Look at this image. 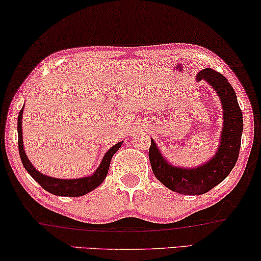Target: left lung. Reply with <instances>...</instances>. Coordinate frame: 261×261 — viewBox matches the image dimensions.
<instances>
[{
  "instance_id": "1",
  "label": "left lung",
  "mask_w": 261,
  "mask_h": 261,
  "mask_svg": "<svg viewBox=\"0 0 261 261\" xmlns=\"http://www.w3.org/2000/svg\"><path fill=\"white\" fill-rule=\"evenodd\" d=\"M196 81L208 83L219 96L223 108V127L216 153L199 166L182 168L171 164L152 138L149 150L151 168L155 178L171 191L188 196L208 192L230 174L238 161L244 127L243 114L234 89L221 73L206 68L197 73Z\"/></svg>"
}]
</instances>
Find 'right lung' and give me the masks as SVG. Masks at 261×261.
<instances>
[{
  "instance_id": "right-lung-1",
  "label": "right lung",
  "mask_w": 261,
  "mask_h": 261,
  "mask_svg": "<svg viewBox=\"0 0 261 261\" xmlns=\"http://www.w3.org/2000/svg\"><path fill=\"white\" fill-rule=\"evenodd\" d=\"M24 108V106H23ZM23 108L18 114V120H17V134H18V151L19 155H21L22 164L24 169L28 171V173L31 177L43 188L45 191L55 194V196H62V197H81L84 196L92 190L102 184L106 179L109 166H110V162L112 155L117 152L118 149L122 146L123 142H119L111 146L110 149L107 151L104 157L100 162L98 168L96 169L95 172L88 177L76 178V179H61V178H55L46 176V174L41 173L40 171L35 169V166L31 164L30 161L27 157L24 145H23V135H22V117H23Z\"/></svg>"
}]
</instances>
